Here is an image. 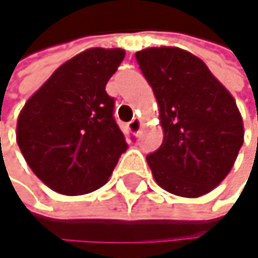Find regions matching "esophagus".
I'll use <instances>...</instances> for the list:
<instances>
[{"mask_svg":"<svg viewBox=\"0 0 258 258\" xmlns=\"http://www.w3.org/2000/svg\"><path fill=\"white\" fill-rule=\"evenodd\" d=\"M128 128H130V132L133 135H139L141 133V128H142V120L141 119H133L130 123H128Z\"/></svg>","mask_w":258,"mask_h":258,"instance_id":"1","label":"esophagus"}]
</instances>
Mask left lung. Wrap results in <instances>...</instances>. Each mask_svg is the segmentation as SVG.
<instances>
[{
    "label": "left lung",
    "mask_w": 258,
    "mask_h": 258,
    "mask_svg": "<svg viewBox=\"0 0 258 258\" xmlns=\"http://www.w3.org/2000/svg\"><path fill=\"white\" fill-rule=\"evenodd\" d=\"M136 61L159 105L163 142L147 156L159 186L200 197L231 171L243 145L235 99L207 64L179 47H150Z\"/></svg>",
    "instance_id": "obj_1"
}]
</instances>
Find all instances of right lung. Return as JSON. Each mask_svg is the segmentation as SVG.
<instances>
[{
    "label": "right lung",
    "mask_w": 258,
    "mask_h": 258,
    "mask_svg": "<svg viewBox=\"0 0 258 258\" xmlns=\"http://www.w3.org/2000/svg\"><path fill=\"white\" fill-rule=\"evenodd\" d=\"M125 56L122 48H88L29 98L18 116L16 142L32 171L53 191L87 194L111 176L126 150L114 99L105 85Z\"/></svg>",
    "instance_id": "right-lung-1"
}]
</instances>
